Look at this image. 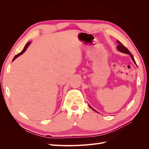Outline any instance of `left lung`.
<instances>
[{"mask_svg":"<svg viewBox=\"0 0 149 149\" xmlns=\"http://www.w3.org/2000/svg\"><path fill=\"white\" fill-rule=\"evenodd\" d=\"M117 42H118V49L119 51H120V52H123V53H126V54H129V55H130V56H131V58H132V60L134 61V62L135 63H136V61H135V60H134V56H132V55L131 53H130V52H129V49L126 48L125 46H124L123 44H122L119 41H117ZM91 108V109H93V108L91 107V106H89ZM94 111H95L94 110V109H93Z\"/></svg>","mask_w":149,"mask_h":149,"instance_id":"left-lung-1","label":"left lung"}]
</instances>
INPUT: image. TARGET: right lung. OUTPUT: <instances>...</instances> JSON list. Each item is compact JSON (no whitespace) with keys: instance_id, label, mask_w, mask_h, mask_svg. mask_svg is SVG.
Wrapping results in <instances>:
<instances>
[{"instance_id":"right-lung-1","label":"right lung","mask_w":149,"mask_h":149,"mask_svg":"<svg viewBox=\"0 0 149 149\" xmlns=\"http://www.w3.org/2000/svg\"><path fill=\"white\" fill-rule=\"evenodd\" d=\"M31 43V42H28L27 43H26V45H25V47H24V48L23 49V50H22L20 53H19V54H17V55H16L15 56H14V58H13V60H14L15 59V58H17V57H18V56H20V55H22V53H24L25 51H26V48H28V47L29 46V45Z\"/></svg>"}]
</instances>
